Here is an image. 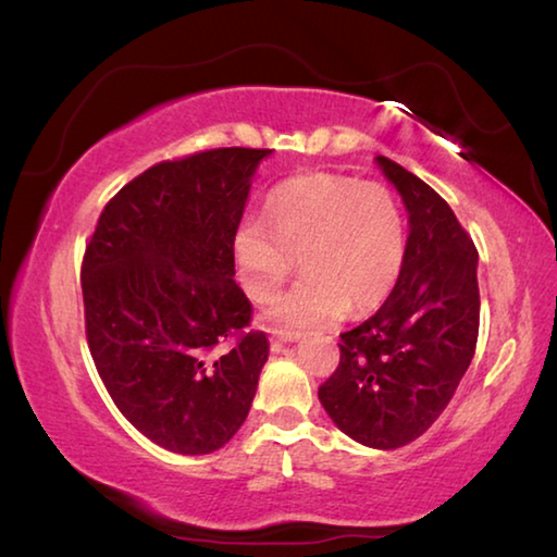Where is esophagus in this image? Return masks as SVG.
I'll list each match as a JSON object with an SVG mask.
<instances>
[{
    "label": "esophagus",
    "instance_id": "1",
    "mask_svg": "<svg viewBox=\"0 0 557 557\" xmlns=\"http://www.w3.org/2000/svg\"><path fill=\"white\" fill-rule=\"evenodd\" d=\"M298 337H300V333H296V330H273L271 347L281 349L284 347V343H294V339H298Z\"/></svg>",
    "mask_w": 557,
    "mask_h": 557
}]
</instances>
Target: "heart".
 <instances>
[{
	"label": "heart",
	"mask_w": 557,
	"mask_h": 557,
	"mask_svg": "<svg viewBox=\"0 0 557 557\" xmlns=\"http://www.w3.org/2000/svg\"><path fill=\"white\" fill-rule=\"evenodd\" d=\"M304 276L269 315L318 325L343 310L367 313L392 294L406 259V227L394 193L333 173H308L271 193L267 220L247 214L234 232V259L247 294L263 304L296 269Z\"/></svg>",
	"instance_id": "b5f03b06"
}]
</instances>
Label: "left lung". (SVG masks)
<instances>
[{
    "label": "left lung",
    "instance_id": "8db88e82",
    "mask_svg": "<svg viewBox=\"0 0 557 557\" xmlns=\"http://www.w3.org/2000/svg\"><path fill=\"white\" fill-rule=\"evenodd\" d=\"M376 161L411 222L404 269L384 306L339 335V364L318 398L352 441L394 450L435 423L472 362L480 253L431 185L386 156Z\"/></svg>",
    "mask_w": 557,
    "mask_h": 557
}]
</instances>
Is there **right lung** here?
<instances>
[{
    "label": "right lung",
    "mask_w": 557,
    "mask_h": 557,
    "mask_svg": "<svg viewBox=\"0 0 557 557\" xmlns=\"http://www.w3.org/2000/svg\"><path fill=\"white\" fill-rule=\"evenodd\" d=\"M269 149L153 163L104 205L85 247V337L136 431L181 455L220 450L247 421L269 339L234 281V232Z\"/></svg>",
    "instance_id": "add662e5"
}]
</instances>
